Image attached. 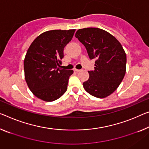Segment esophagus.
<instances>
[{
  "instance_id": "obj_1",
  "label": "esophagus",
  "mask_w": 149,
  "mask_h": 149,
  "mask_svg": "<svg viewBox=\"0 0 149 149\" xmlns=\"http://www.w3.org/2000/svg\"><path fill=\"white\" fill-rule=\"evenodd\" d=\"M74 71H76V72H80V71H81V70H80V69H77V68H74Z\"/></svg>"
}]
</instances>
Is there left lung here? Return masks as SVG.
I'll return each instance as SVG.
<instances>
[{
    "mask_svg": "<svg viewBox=\"0 0 149 149\" xmlns=\"http://www.w3.org/2000/svg\"><path fill=\"white\" fill-rule=\"evenodd\" d=\"M75 36L85 47L90 59H96L95 70L83 87L90 95L105 98L120 85L126 72L127 56L116 38L98 28L79 29Z\"/></svg>",
    "mask_w": 149,
    "mask_h": 149,
    "instance_id": "obj_1",
    "label": "left lung"
}]
</instances>
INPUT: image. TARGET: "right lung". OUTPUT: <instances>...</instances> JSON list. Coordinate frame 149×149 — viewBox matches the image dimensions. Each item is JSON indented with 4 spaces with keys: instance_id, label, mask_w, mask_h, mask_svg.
<instances>
[{
    "instance_id": "1",
    "label": "right lung",
    "mask_w": 149,
    "mask_h": 149,
    "mask_svg": "<svg viewBox=\"0 0 149 149\" xmlns=\"http://www.w3.org/2000/svg\"><path fill=\"white\" fill-rule=\"evenodd\" d=\"M75 32L52 30L37 36L30 46L24 61L25 80L34 95L47 102L60 98L67 90L72 70L60 68L64 48Z\"/></svg>"
}]
</instances>
